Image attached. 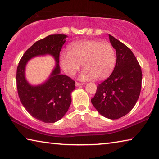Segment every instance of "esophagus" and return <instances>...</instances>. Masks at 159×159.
I'll list each match as a JSON object with an SVG mask.
<instances>
[{"label":"esophagus","instance_id":"esophagus-1","mask_svg":"<svg viewBox=\"0 0 159 159\" xmlns=\"http://www.w3.org/2000/svg\"><path fill=\"white\" fill-rule=\"evenodd\" d=\"M84 84V83H79V82H76V86H80V85H83Z\"/></svg>","mask_w":159,"mask_h":159}]
</instances>
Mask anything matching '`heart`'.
<instances>
[{"mask_svg": "<svg viewBox=\"0 0 159 159\" xmlns=\"http://www.w3.org/2000/svg\"><path fill=\"white\" fill-rule=\"evenodd\" d=\"M116 61V57L112 45L99 40L74 42L69 45V51L63 50L60 55L61 68L69 76L76 74L83 63V80L108 77L114 69Z\"/></svg>", "mask_w": 159, "mask_h": 159, "instance_id": "b5f03b06", "label": "heart"}]
</instances>
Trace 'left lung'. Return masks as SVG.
I'll return each instance as SVG.
<instances>
[{
    "label": "left lung",
    "mask_w": 159,
    "mask_h": 159,
    "mask_svg": "<svg viewBox=\"0 0 159 159\" xmlns=\"http://www.w3.org/2000/svg\"><path fill=\"white\" fill-rule=\"evenodd\" d=\"M109 41L116 52V63L108 79L98 84L91 102L99 114L118 119L130 112L140 94L141 67L129 48L114 36Z\"/></svg>",
    "instance_id": "left-lung-1"
}]
</instances>
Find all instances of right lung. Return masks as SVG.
I'll return each instance as SVG.
<instances>
[{"label": "right lung", "mask_w": 159, "mask_h": 159, "mask_svg": "<svg viewBox=\"0 0 159 159\" xmlns=\"http://www.w3.org/2000/svg\"><path fill=\"white\" fill-rule=\"evenodd\" d=\"M67 36L50 35L39 40L24 54L17 69V88L19 98L30 115L44 123H55L68 111L71 102V93L75 89V81L60 74V52ZM50 54L55 58L56 67L46 82L31 86L25 78L27 61L36 56Z\"/></svg>", "instance_id": "right-lung-1"}]
</instances>
